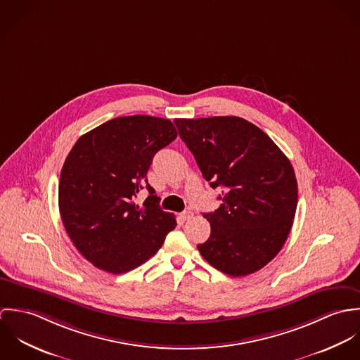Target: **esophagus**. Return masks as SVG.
<instances>
[{
	"mask_svg": "<svg viewBox=\"0 0 360 360\" xmlns=\"http://www.w3.org/2000/svg\"><path fill=\"white\" fill-rule=\"evenodd\" d=\"M194 214H193V212H190V210H187V212H183V213H180L179 214V219L181 220V221H186V220H188V219H191Z\"/></svg>",
	"mask_w": 360,
	"mask_h": 360,
	"instance_id": "obj_1",
	"label": "esophagus"
}]
</instances>
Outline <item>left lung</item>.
Instances as JSON below:
<instances>
[{
  "label": "left lung",
  "mask_w": 360,
  "mask_h": 360,
  "mask_svg": "<svg viewBox=\"0 0 360 360\" xmlns=\"http://www.w3.org/2000/svg\"><path fill=\"white\" fill-rule=\"evenodd\" d=\"M221 205L204 213L210 236L198 251L214 269L247 276L283 248L295 217L298 184L290 159L251 122L237 116L176 119Z\"/></svg>",
  "instance_id": "1"
}]
</instances>
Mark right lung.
<instances>
[{"mask_svg":"<svg viewBox=\"0 0 360 360\" xmlns=\"http://www.w3.org/2000/svg\"><path fill=\"white\" fill-rule=\"evenodd\" d=\"M176 137L169 119L122 116L83 134L66 156L59 213L73 245L96 267L113 274L133 270L176 227L147 180L154 155ZM144 186L150 195L137 206L134 198Z\"/></svg>","mask_w":360,"mask_h":360,"instance_id":"obj_1","label":"right lung"}]
</instances>
